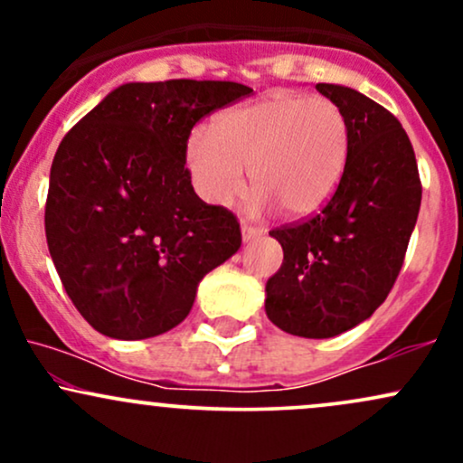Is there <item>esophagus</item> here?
<instances>
[{
  "instance_id": "esophagus-1",
  "label": "esophagus",
  "mask_w": 463,
  "mask_h": 463,
  "mask_svg": "<svg viewBox=\"0 0 463 463\" xmlns=\"http://www.w3.org/2000/svg\"><path fill=\"white\" fill-rule=\"evenodd\" d=\"M263 235V228L252 226V224H243L241 226V237L243 241H252V239H259Z\"/></svg>"
}]
</instances>
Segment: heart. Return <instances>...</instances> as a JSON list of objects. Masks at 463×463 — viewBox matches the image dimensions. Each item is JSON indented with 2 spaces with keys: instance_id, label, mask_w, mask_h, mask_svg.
Here are the masks:
<instances>
[{
  "instance_id": "obj_1",
  "label": "heart",
  "mask_w": 463,
  "mask_h": 463,
  "mask_svg": "<svg viewBox=\"0 0 463 463\" xmlns=\"http://www.w3.org/2000/svg\"><path fill=\"white\" fill-rule=\"evenodd\" d=\"M350 128L344 110L326 98L269 93L220 113L211 130H195L187 165L209 204L226 206L250 183L254 206H280L285 215L317 213L346 169Z\"/></svg>"
}]
</instances>
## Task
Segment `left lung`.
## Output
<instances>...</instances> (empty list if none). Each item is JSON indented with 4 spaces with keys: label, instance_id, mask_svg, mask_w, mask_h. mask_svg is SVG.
Masks as SVG:
<instances>
[{
    "label": "left lung",
    "instance_id": "8db88e82",
    "mask_svg": "<svg viewBox=\"0 0 463 463\" xmlns=\"http://www.w3.org/2000/svg\"><path fill=\"white\" fill-rule=\"evenodd\" d=\"M350 128L337 191L302 224L274 228L283 265L265 285V313L280 331L326 339L379 309L396 283L422 184L416 154L390 110L342 84H316Z\"/></svg>",
    "mask_w": 463,
    "mask_h": 463
}]
</instances>
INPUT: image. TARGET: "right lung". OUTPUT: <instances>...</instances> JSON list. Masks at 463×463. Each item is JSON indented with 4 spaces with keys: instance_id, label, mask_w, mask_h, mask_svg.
I'll use <instances>...</instances> for the list:
<instances>
[{
    "instance_id": "right-lung-1",
    "label": "right lung",
    "mask_w": 463,
    "mask_h": 463,
    "mask_svg": "<svg viewBox=\"0 0 463 463\" xmlns=\"http://www.w3.org/2000/svg\"><path fill=\"white\" fill-rule=\"evenodd\" d=\"M250 93L226 80L121 84L61 141L47 248L95 331L126 342L167 333L189 316L200 280L241 246L237 217L195 195L184 163L202 117Z\"/></svg>"
}]
</instances>
